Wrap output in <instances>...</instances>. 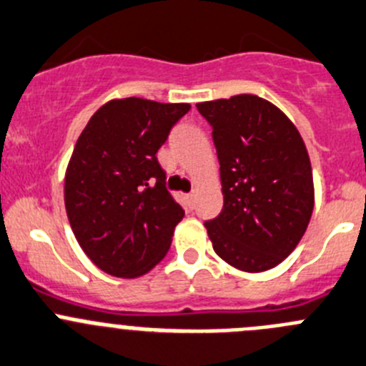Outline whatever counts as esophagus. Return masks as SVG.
<instances>
[{
	"instance_id": "esophagus-1",
	"label": "esophagus",
	"mask_w": 366,
	"mask_h": 366,
	"mask_svg": "<svg viewBox=\"0 0 366 366\" xmlns=\"http://www.w3.org/2000/svg\"><path fill=\"white\" fill-rule=\"evenodd\" d=\"M194 197H196V194H194V192H190V194H187V196H185V199L189 201L190 204H194Z\"/></svg>"
}]
</instances>
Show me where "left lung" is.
<instances>
[{
  "instance_id": "1",
  "label": "left lung",
  "mask_w": 366,
  "mask_h": 366,
  "mask_svg": "<svg viewBox=\"0 0 366 366\" xmlns=\"http://www.w3.org/2000/svg\"><path fill=\"white\" fill-rule=\"evenodd\" d=\"M210 124L222 210L204 222L215 253L242 271L280 264L304 237L315 207L312 170L298 129L255 95L197 104Z\"/></svg>"
}]
</instances>
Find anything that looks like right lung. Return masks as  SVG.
Masks as SVG:
<instances>
[{
    "mask_svg": "<svg viewBox=\"0 0 366 366\" xmlns=\"http://www.w3.org/2000/svg\"><path fill=\"white\" fill-rule=\"evenodd\" d=\"M189 111V104L111 100L76 140L66 214L86 255L113 277H142L169 252L185 210L167 190L156 152Z\"/></svg>",
    "mask_w": 366,
    "mask_h": 366,
    "instance_id": "right-lung-1",
    "label": "right lung"
}]
</instances>
